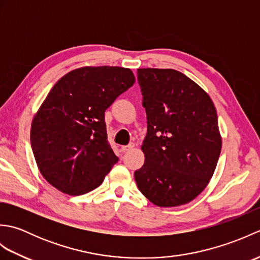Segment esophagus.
Returning a JSON list of instances; mask_svg holds the SVG:
<instances>
[{"mask_svg":"<svg viewBox=\"0 0 260 260\" xmlns=\"http://www.w3.org/2000/svg\"><path fill=\"white\" fill-rule=\"evenodd\" d=\"M135 145L133 144V143H132V144H128V145H125V146H121V151L123 152H128V151H131L132 148H133Z\"/></svg>","mask_w":260,"mask_h":260,"instance_id":"esophagus-1","label":"esophagus"}]
</instances>
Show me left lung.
<instances>
[{"label": "left lung", "mask_w": 260, "mask_h": 260, "mask_svg": "<svg viewBox=\"0 0 260 260\" xmlns=\"http://www.w3.org/2000/svg\"><path fill=\"white\" fill-rule=\"evenodd\" d=\"M147 116L143 167L135 171L140 191L157 207L189 203L206 189L222 139L212 99L178 70L137 69Z\"/></svg>", "instance_id": "obj_1"}]
</instances>
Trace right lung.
I'll list each match as a JSON object with an SVG mask.
<instances>
[{
  "label": "right lung",
  "mask_w": 260,
  "mask_h": 260,
  "mask_svg": "<svg viewBox=\"0 0 260 260\" xmlns=\"http://www.w3.org/2000/svg\"><path fill=\"white\" fill-rule=\"evenodd\" d=\"M121 67H81L52 87L31 124V147L39 170L66 194L96 189L118 161L107 141L106 110L134 85Z\"/></svg>",
  "instance_id": "1"
}]
</instances>
